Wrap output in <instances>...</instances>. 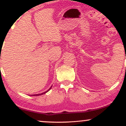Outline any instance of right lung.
Returning <instances> with one entry per match:
<instances>
[{
  "label": "right lung",
  "mask_w": 126,
  "mask_h": 126,
  "mask_svg": "<svg viewBox=\"0 0 126 126\" xmlns=\"http://www.w3.org/2000/svg\"><path fill=\"white\" fill-rule=\"evenodd\" d=\"M51 87H52V86H51ZM51 87H50V89H48V91H46V92H43V93H42V94H34V95H32V96H39V95H43V94H46V92H48V91L49 90H50V89H51Z\"/></svg>",
  "instance_id": "obj_1"
}]
</instances>
